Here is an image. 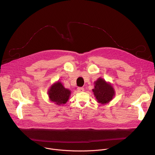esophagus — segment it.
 Listing matches in <instances>:
<instances>
[{"label": "esophagus", "mask_w": 155, "mask_h": 155, "mask_svg": "<svg viewBox=\"0 0 155 155\" xmlns=\"http://www.w3.org/2000/svg\"><path fill=\"white\" fill-rule=\"evenodd\" d=\"M78 92H83L84 91V88L83 87H78L77 88Z\"/></svg>", "instance_id": "1"}]
</instances>
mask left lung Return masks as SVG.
Instances as JSON below:
<instances>
[{
    "instance_id": "8db88e82",
    "label": "left lung",
    "mask_w": 155,
    "mask_h": 155,
    "mask_svg": "<svg viewBox=\"0 0 155 155\" xmlns=\"http://www.w3.org/2000/svg\"><path fill=\"white\" fill-rule=\"evenodd\" d=\"M94 87L92 91L98 103L106 104L113 99L115 91L111 83L100 77L94 81Z\"/></svg>"
}]
</instances>
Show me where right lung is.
Returning <instances> with one entry per match:
<instances>
[{
	"instance_id": "1",
	"label": "right lung",
	"mask_w": 155,
	"mask_h": 155,
	"mask_svg": "<svg viewBox=\"0 0 155 155\" xmlns=\"http://www.w3.org/2000/svg\"><path fill=\"white\" fill-rule=\"evenodd\" d=\"M50 101L56 105H63L67 102L71 96V91L65 88L62 83L58 81L54 83L48 90Z\"/></svg>"
}]
</instances>
